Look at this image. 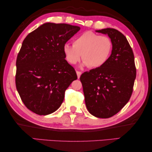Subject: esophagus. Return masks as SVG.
Instances as JSON below:
<instances>
[{"mask_svg": "<svg viewBox=\"0 0 152 152\" xmlns=\"http://www.w3.org/2000/svg\"><path fill=\"white\" fill-rule=\"evenodd\" d=\"M76 73H77V77H78V79L80 77V76H81V72H80V71H76Z\"/></svg>", "mask_w": 152, "mask_h": 152, "instance_id": "obj_1", "label": "esophagus"}]
</instances>
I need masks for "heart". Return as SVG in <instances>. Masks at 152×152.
I'll list each match as a JSON object with an SVG mask.
<instances>
[{"mask_svg": "<svg viewBox=\"0 0 152 152\" xmlns=\"http://www.w3.org/2000/svg\"><path fill=\"white\" fill-rule=\"evenodd\" d=\"M113 43L106 36L91 31L82 33L73 39V45L64 44L63 51L66 61L75 64L83 59V66L92 69L102 66L110 56Z\"/></svg>", "mask_w": 152, "mask_h": 152, "instance_id": "b5f03b06", "label": "heart"}]
</instances>
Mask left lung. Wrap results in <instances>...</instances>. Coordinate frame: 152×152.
Listing matches in <instances>:
<instances>
[{"mask_svg": "<svg viewBox=\"0 0 152 152\" xmlns=\"http://www.w3.org/2000/svg\"><path fill=\"white\" fill-rule=\"evenodd\" d=\"M96 32L108 35L113 50L105 64L83 73L80 80L89 113L107 118L118 113L130 99L136 77L135 58L126 37L115 29Z\"/></svg>", "mask_w": 152, "mask_h": 152, "instance_id": "1", "label": "left lung"}]
</instances>
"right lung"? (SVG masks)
<instances>
[{
    "label": "right lung",
    "mask_w": 152,
    "mask_h": 152,
    "mask_svg": "<svg viewBox=\"0 0 152 152\" xmlns=\"http://www.w3.org/2000/svg\"><path fill=\"white\" fill-rule=\"evenodd\" d=\"M79 30V26L46 23L24 39L17 58L15 83L22 102L33 113L55 112L66 89L77 79L64 59L63 47Z\"/></svg>",
    "instance_id": "1"
}]
</instances>
